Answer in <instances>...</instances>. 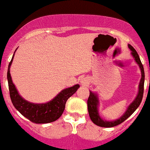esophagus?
Segmentation results:
<instances>
[{
    "label": "esophagus",
    "instance_id": "obj_1",
    "mask_svg": "<svg viewBox=\"0 0 150 150\" xmlns=\"http://www.w3.org/2000/svg\"><path fill=\"white\" fill-rule=\"evenodd\" d=\"M80 82H81V84H82V86H87V85L89 84V80L87 79L86 78H83V79H81Z\"/></svg>",
    "mask_w": 150,
    "mask_h": 150
}]
</instances>
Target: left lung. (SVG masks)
I'll list each match as a JSON object with an SVG mask.
<instances>
[{
  "mask_svg": "<svg viewBox=\"0 0 150 150\" xmlns=\"http://www.w3.org/2000/svg\"><path fill=\"white\" fill-rule=\"evenodd\" d=\"M128 47L130 48V50H132V54L134 57L135 61L137 62V64L139 65L140 68H141V72H142V79H141V82L139 84V94L136 96L135 100L133 101L132 104L128 107V109L126 110L123 116L120 117L118 120L114 121H103L102 119L100 118L99 116L98 110H97V107H98V99L97 96L95 93H92L91 91H89V96L87 100V104H88V111H89V117L92 121L96 125L100 126V127H103V128H111V127H114L121 124L122 122L125 121L126 119L128 118L135 111V110L137 109L139 106L140 105L141 102H142V96H143V92H144V81H145V73H144V68H143V65H142L141 60L139 58V54L136 52V50L134 49L132 46H131L130 44L128 45Z\"/></svg>",
  "mask_w": 150,
  "mask_h": 150,
  "instance_id": "8db88e82",
  "label": "left lung"
}]
</instances>
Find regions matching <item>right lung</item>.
Segmentation results:
<instances>
[{
  "label": "right lung",
  "mask_w": 150,
  "mask_h": 150,
  "mask_svg": "<svg viewBox=\"0 0 150 150\" xmlns=\"http://www.w3.org/2000/svg\"><path fill=\"white\" fill-rule=\"evenodd\" d=\"M13 57L11 61L8 64L7 77H8L11 100L14 107L23 116L25 117L27 119H29L33 123H50L57 120L63 114L68 99L75 93L76 90L79 89V86L75 85L74 86L64 89L55 98L47 103L34 104L32 103H29L19 96L11 80L10 74V66L13 61Z\"/></svg>",
  "instance_id": "obj_1"
}]
</instances>
